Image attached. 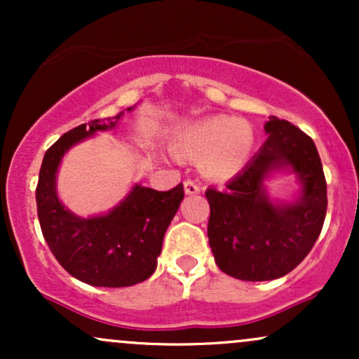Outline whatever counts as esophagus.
Masks as SVG:
<instances>
[{
    "instance_id": "1",
    "label": "esophagus",
    "mask_w": 359,
    "mask_h": 359,
    "mask_svg": "<svg viewBox=\"0 0 359 359\" xmlns=\"http://www.w3.org/2000/svg\"><path fill=\"white\" fill-rule=\"evenodd\" d=\"M184 191L185 194H189V196H194V194H199L201 192V185L192 182V180H185L184 182Z\"/></svg>"
}]
</instances>
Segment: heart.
I'll use <instances>...</instances> for the list:
<instances>
[{
    "mask_svg": "<svg viewBox=\"0 0 359 359\" xmlns=\"http://www.w3.org/2000/svg\"><path fill=\"white\" fill-rule=\"evenodd\" d=\"M255 133L246 121L231 116H208L180 130L172 151L182 158H199V172L212 180L229 179L250 162Z\"/></svg>",
    "mask_w": 359,
    "mask_h": 359,
    "instance_id": "heart-1",
    "label": "heart"
}]
</instances>
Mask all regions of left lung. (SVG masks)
<instances>
[{
    "instance_id": "left-lung-1",
    "label": "left lung",
    "mask_w": 359,
    "mask_h": 359,
    "mask_svg": "<svg viewBox=\"0 0 359 359\" xmlns=\"http://www.w3.org/2000/svg\"><path fill=\"white\" fill-rule=\"evenodd\" d=\"M266 142L224 189H208V238L224 273L246 282L287 275L307 257L323 229L327 185L311 138L285 119L270 116ZM275 171L298 177L294 201H273L264 182Z\"/></svg>"
}]
</instances>
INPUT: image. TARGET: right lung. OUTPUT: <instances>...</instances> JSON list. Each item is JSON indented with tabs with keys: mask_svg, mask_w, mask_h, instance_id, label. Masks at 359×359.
I'll use <instances>...</instances> for the list:
<instances>
[{
	"mask_svg": "<svg viewBox=\"0 0 359 359\" xmlns=\"http://www.w3.org/2000/svg\"><path fill=\"white\" fill-rule=\"evenodd\" d=\"M123 114L94 119L62 135L43 156L35 192L40 228L53 257L74 278L94 287H131L150 277L184 199L182 184L167 192L135 184L119 204L97 216L81 217L60 203L57 172L64 155L97 131L113 130Z\"/></svg>",
	"mask_w": 359,
	"mask_h": 359,
	"instance_id": "obj_1",
	"label": "right lung"
}]
</instances>
